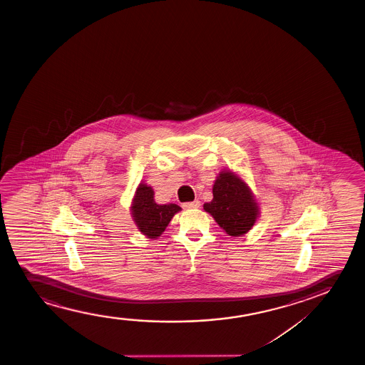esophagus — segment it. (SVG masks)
Here are the masks:
<instances>
[{"label": "esophagus", "mask_w": 365, "mask_h": 365, "mask_svg": "<svg viewBox=\"0 0 365 365\" xmlns=\"http://www.w3.org/2000/svg\"><path fill=\"white\" fill-rule=\"evenodd\" d=\"M200 205V200H193V202H188V203H185V205H183V208H185V210H195V208H198Z\"/></svg>", "instance_id": "obj_1"}]
</instances>
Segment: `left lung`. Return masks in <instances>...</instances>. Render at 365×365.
Returning <instances> with one entry per match:
<instances>
[{
  "label": "left lung",
  "mask_w": 365,
  "mask_h": 365,
  "mask_svg": "<svg viewBox=\"0 0 365 365\" xmlns=\"http://www.w3.org/2000/svg\"><path fill=\"white\" fill-rule=\"evenodd\" d=\"M203 210L232 237L248 233L260 213L250 185L230 170L218 173L213 185V200L205 203Z\"/></svg>",
  "instance_id": "obj_1"
}]
</instances>
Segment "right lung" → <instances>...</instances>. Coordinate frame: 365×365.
Here are the masks:
<instances>
[{
    "mask_svg": "<svg viewBox=\"0 0 365 365\" xmlns=\"http://www.w3.org/2000/svg\"><path fill=\"white\" fill-rule=\"evenodd\" d=\"M182 210L173 203L158 205L155 200V190L145 182L135 188L130 203V215L137 230L150 240H157L165 232L170 220Z\"/></svg>",
    "mask_w": 365,
    "mask_h": 365,
    "instance_id": "1",
    "label": "right lung"
}]
</instances>
